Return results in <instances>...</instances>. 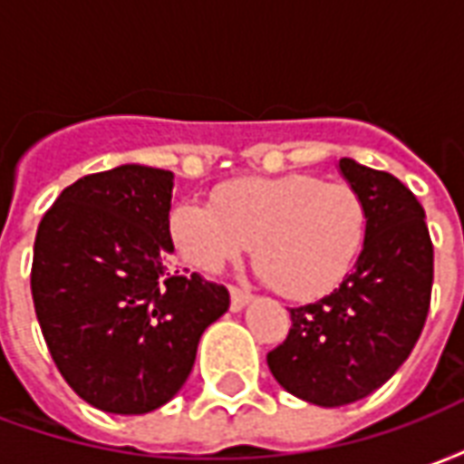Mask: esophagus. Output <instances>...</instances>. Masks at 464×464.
I'll use <instances>...</instances> for the list:
<instances>
[{
  "mask_svg": "<svg viewBox=\"0 0 464 464\" xmlns=\"http://www.w3.org/2000/svg\"><path fill=\"white\" fill-rule=\"evenodd\" d=\"M251 293L241 291V288H231V308L233 311H243L251 303Z\"/></svg>",
  "mask_w": 464,
  "mask_h": 464,
  "instance_id": "obj_1",
  "label": "esophagus"
}]
</instances>
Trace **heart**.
I'll return each instance as SVG.
<instances>
[{
    "instance_id": "b5f03b06",
    "label": "heart",
    "mask_w": 464,
    "mask_h": 464,
    "mask_svg": "<svg viewBox=\"0 0 464 464\" xmlns=\"http://www.w3.org/2000/svg\"><path fill=\"white\" fill-rule=\"evenodd\" d=\"M171 236L183 258L218 273L253 246L266 283L291 301H313L338 288L365 241V208L345 183L311 173L241 179L213 196V206L181 201Z\"/></svg>"
}]
</instances>
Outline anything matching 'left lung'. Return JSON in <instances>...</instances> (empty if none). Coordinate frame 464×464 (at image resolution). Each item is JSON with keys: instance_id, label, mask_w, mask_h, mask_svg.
<instances>
[{"instance_id": "obj_1", "label": "left lung", "mask_w": 464, "mask_h": 464, "mask_svg": "<svg viewBox=\"0 0 464 464\" xmlns=\"http://www.w3.org/2000/svg\"><path fill=\"white\" fill-rule=\"evenodd\" d=\"M338 169L365 208L362 251L335 291L291 308L288 338L268 353L281 388L321 408L368 398L395 375L422 333L432 291V241L412 191L353 159Z\"/></svg>"}]
</instances>
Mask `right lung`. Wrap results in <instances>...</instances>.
I'll return each instance as SVG.
<instances>
[{"instance_id": "right-lung-1", "label": "right lung", "mask_w": 464, "mask_h": 464, "mask_svg": "<svg viewBox=\"0 0 464 464\" xmlns=\"http://www.w3.org/2000/svg\"><path fill=\"white\" fill-rule=\"evenodd\" d=\"M171 196V171L123 163L64 188L36 231L32 298L46 348L104 412L166 405L231 305L223 285L166 268Z\"/></svg>"}]
</instances>
